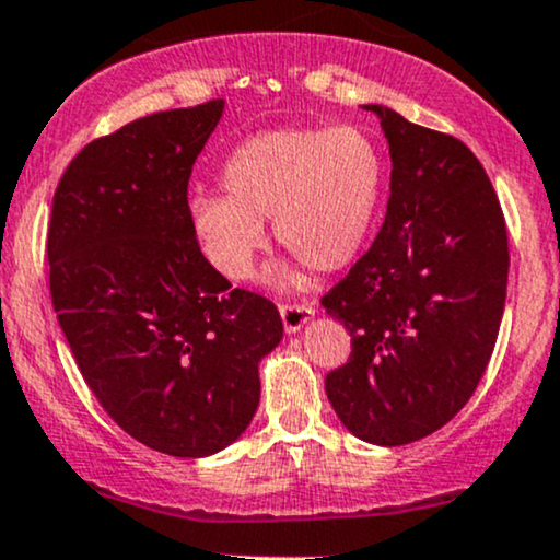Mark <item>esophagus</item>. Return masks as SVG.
<instances>
[{"mask_svg":"<svg viewBox=\"0 0 560 560\" xmlns=\"http://www.w3.org/2000/svg\"><path fill=\"white\" fill-rule=\"evenodd\" d=\"M280 317H282V325H285V332L295 335L299 330H304L308 322L314 319V306H308V304H282L280 306Z\"/></svg>","mask_w":560,"mask_h":560,"instance_id":"esophagus-1","label":"esophagus"}]
</instances>
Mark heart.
<instances>
[{
  "label": "heart",
  "instance_id": "obj_1",
  "mask_svg": "<svg viewBox=\"0 0 560 560\" xmlns=\"http://www.w3.org/2000/svg\"><path fill=\"white\" fill-rule=\"evenodd\" d=\"M224 194L196 190L190 225L228 280H246L265 246L261 222L317 272H338L370 238L385 186L377 143L361 128H278L243 141L222 164ZM280 280H291L282 265Z\"/></svg>",
  "mask_w": 560,
  "mask_h": 560
}]
</instances>
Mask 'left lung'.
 <instances>
[{"mask_svg":"<svg viewBox=\"0 0 560 560\" xmlns=\"http://www.w3.org/2000/svg\"><path fill=\"white\" fill-rule=\"evenodd\" d=\"M364 109L387 138L390 196L370 252L322 299L353 348L325 390L351 435L396 448L448 424L477 390L501 330L509 235L458 138Z\"/></svg>","mask_w":560,"mask_h":560,"instance_id":"1","label":"left lung"}]
</instances>
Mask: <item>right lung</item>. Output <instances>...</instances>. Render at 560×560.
<instances>
[{
    "label": "right lung",
    "mask_w": 560,
    "mask_h": 560,
    "mask_svg": "<svg viewBox=\"0 0 560 560\" xmlns=\"http://www.w3.org/2000/svg\"><path fill=\"white\" fill-rule=\"evenodd\" d=\"M222 112L212 98L91 141L59 180L46 241L51 304L91 393L177 458L246 432L259 364L282 340L272 301L230 288L190 225L188 177Z\"/></svg>",
    "instance_id": "add662e5"
}]
</instances>
